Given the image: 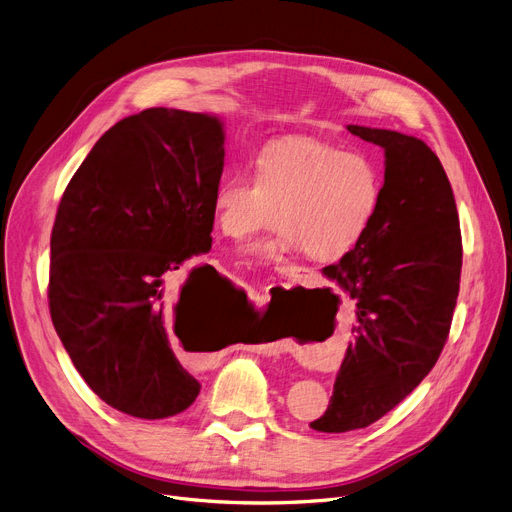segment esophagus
<instances>
[{"label": "esophagus", "instance_id": "obj_1", "mask_svg": "<svg viewBox=\"0 0 512 512\" xmlns=\"http://www.w3.org/2000/svg\"><path fill=\"white\" fill-rule=\"evenodd\" d=\"M302 273H304L302 266H283V268H281V275H283V277H289V279L302 277Z\"/></svg>", "mask_w": 512, "mask_h": 512}]
</instances>
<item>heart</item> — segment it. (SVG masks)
I'll return each instance as SVG.
<instances>
[{
	"label": "heart",
	"instance_id": "1",
	"mask_svg": "<svg viewBox=\"0 0 512 512\" xmlns=\"http://www.w3.org/2000/svg\"><path fill=\"white\" fill-rule=\"evenodd\" d=\"M250 169H229L213 190V221L233 239L281 225L275 239L248 246L260 258L304 250L314 262L349 254L370 229L382 198L376 163L316 140L266 146Z\"/></svg>",
	"mask_w": 512,
	"mask_h": 512
}]
</instances>
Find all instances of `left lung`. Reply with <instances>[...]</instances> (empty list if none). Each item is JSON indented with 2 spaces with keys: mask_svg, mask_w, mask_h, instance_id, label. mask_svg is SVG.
I'll list each match as a JSON object with an SVG mask.
<instances>
[{
  "mask_svg": "<svg viewBox=\"0 0 512 512\" xmlns=\"http://www.w3.org/2000/svg\"><path fill=\"white\" fill-rule=\"evenodd\" d=\"M347 130L384 148V184L362 242L322 268L357 306L333 397L310 424L328 434L374 424L430 374L448 339L463 264L453 188L432 148L393 130Z\"/></svg>",
  "mask_w": 512,
  "mask_h": 512,
  "instance_id": "obj_1",
  "label": "left lung"
}]
</instances>
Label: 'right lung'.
I'll return each instance as SVG.
<instances>
[{"mask_svg": "<svg viewBox=\"0 0 512 512\" xmlns=\"http://www.w3.org/2000/svg\"><path fill=\"white\" fill-rule=\"evenodd\" d=\"M223 144L217 115L144 109L99 138L59 202L49 264L55 333L93 393L132 417L177 415L200 393L171 330L196 318L219 273L192 268L175 293L167 281L213 244Z\"/></svg>", "mask_w": 512, "mask_h": 512, "instance_id": "add662e5", "label": "right lung"}]
</instances>
